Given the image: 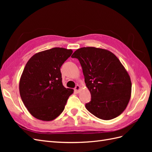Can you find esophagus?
<instances>
[{
  "instance_id": "1",
  "label": "esophagus",
  "mask_w": 152,
  "mask_h": 152,
  "mask_svg": "<svg viewBox=\"0 0 152 152\" xmlns=\"http://www.w3.org/2000/svg\"><path fill=\"white\" fill-rule=\"evenodd\" d=\"M77 93H79L80 92V87L79 86V85H77V86H76V87H75V89H74Z\"/></svg>"
}]
</instances>
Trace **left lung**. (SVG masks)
<instances>
[{
	"mask_svg": "<svg viewBox=\"0 0 152 152\" xmlns=\"http://www.w3.org/2000/svg\"><path fill=\"white\" fill-rule=\"evenodd\" d=\"M72 58L79 60L91 95L86 109L105 121L120 115L130 100L132 84L118 58L108 50L94 47L78 49Z\"/></svg>",
	"mask_w": 152,
	"mask_h": 152,
	"instance_id": "obj_1",
	"label": "left lung"
}]
</instances>
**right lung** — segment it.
Listing matches in <instances>:
<instances>
[{
    "label": "right lung",
    "instance_id": "right-lung-1",
    "mask_svg": "<svg viewBox=\"0 0 152 152\" xmlns=\"http://www.w3.org/2000/svg\"><path fill=\"white\" fill-rule=\"evenodd\" d=\"M73 53L72 49L54 48L35 54L21 74V98L29 113L43 121L58 117L65 109L73 90L62 83L60 68Z\"/></svg>",
    "mask_w": 152,
    "mask_h": 152
}]
</instances>
